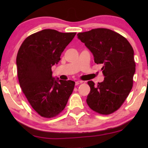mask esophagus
I'll list each match as a JSON object with an SVG mask.
<instances>
[{
	"instance_id": "1",
	"label": "esophagus",
	"mask_w": 148,
	"mask_h": 148,
	"mask_svg": "<svg viewBox=\"0 0 148 148\" xmlns=\"http://www.w3.org/2000/svg\"><path fill=\"white\" fill-rule=\"evenodd\" d=\"M82 82H82V81H77V82H75V85L76 86H77V85H79V84H82Z\"/></svg>"
}]
</instances>
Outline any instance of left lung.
<instances>
[{
	"label": "left lung",
	"instance_id": "1",
	"mask_svg": "<svg viewBox=\"0 0 148 148\" xmlns=\"http://www.w3.org/2000/svg\"><path fill=\"white\" fill-rule=\"evenodd\" d=\"M94 57L102 64L105 77L96 86L92 81L86 102L89 107L101 114H110L121 106L133 87L135 72L134 51L126 38L106 28L93 29L77 34Z\"/></svg>",
	"mask_w": 148,
	"mask_h": 148
}]
</instances>
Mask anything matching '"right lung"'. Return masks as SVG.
Instances as JSON below:
<instances>
[{"instance_id": "obj_1", "label": "right lung", "mask_w": 148, "mask_h": 148, "mask_svg": "<svg viewBox=\"0 0 148 148\" xmlns=\"http://www.w3.org/2000/svg\"><path fill=\"white\" fill-rule=\"evenodd\" d=\"M76 33L43 29L28 36L20 46L16 63L20 87L36 112L52 118L65 108L75 82L52 76L66 46Z\"/></svg>"}]
</instances>
